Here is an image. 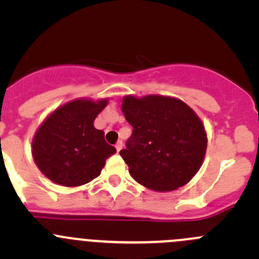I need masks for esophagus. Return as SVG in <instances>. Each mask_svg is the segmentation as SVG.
Returning <instances> with one entry per match:
<instances>
[{"instance_id": "esophagus-1", "label": "esophagus", "mask_w": 259, "mask_h": 259, "mask_svg": "<svg viewBox=\"0 0 259 259\" xmlns=\"http://www.w3.org/2000/svg\"><path fill=\"white\" fill-rule=\"evenodd\" d=\"M122 145H124V144H122L121 140H119V142L116 143V145H115V148H116V151H117V153H119V151L121 150V149H122Z\"/></svg>"}]
</instances>
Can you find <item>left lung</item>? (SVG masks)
Masks as SVG:
<instances>
[{
  "label": "left lung",
  "mask_w": 259,
  "mask_h": 259,
  "mask_svg": "<svg viewBox=\"0 0 259 259\" xmlns=\"http://www.w3.org/2000/svg\"><path fill=\"white\" fill-rule=\"evenodd\" d=\"M121 110L133 134L120 155L133 179L155 192H171L189 183L202 166L208 143L195 111L164 95H126Z\"/></svg>",
  "instance_id": "8db88e82"
}]
</instances>
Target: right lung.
<instances>
[{
  "label": "right lung",
  "mask_w": 259,
  "mask_h": 259,
  "mask_svg": "<svg viewBox=\"0 0 259 259\" xmlns=\"http://www.w3.org/2000/svg\"><path fill=\"white\" fill-rule=\"evenodd\" d=\"M109 99H75L55 109L32 138V156L46 178L62 187H79L100 176L116 153L94 126Z\"/></svg>",
  "instance_id": "1"
}]
</instances>
